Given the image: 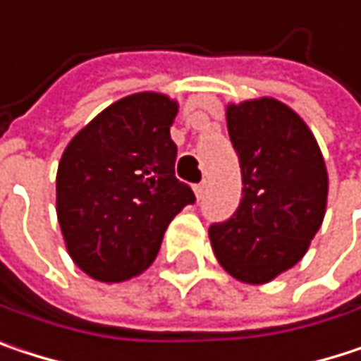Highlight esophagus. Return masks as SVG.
Wrapping results in <instances>:
<instances>
[{
	"label": "esophagus",
	"instance_id": "obj_1",
	"mask_svg": "<svg viewBox=\"0 0 361 361\" xmlns=\"http://www.w3.org/2000/svg\"><path fill=\"white\" fill-rule=\"evenodd\" d=\"M193 191H195L197 200H202L203 195H205V180H202V183H197V185L193 187Z\"/></svg>",
	"mask_w": 361,
	"mask_h": 361
}]
</instances>
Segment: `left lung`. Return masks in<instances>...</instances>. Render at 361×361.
Returning <instances> with one entry per match:
<instances>
[{"mask_svg":"<svg viewBox=\"0 0 361 361\" xmlns=\"http://www.w3.org/2000/svg\"><path fill=\"white\" fill-rule=\"evenodd\" d=\"M226 122L243 197L228 220L209 226V241L228 274L259 285L295 266L318 233L326 166L305 122L276 99L228 106Z\"/></svg>","mask_w":361,"mask_h":361,"instance_id":"left-lung-1","label":"left lung"}]
</instances>
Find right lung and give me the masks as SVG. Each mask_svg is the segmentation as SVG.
Listing matches in <instances>:
<instances>
[{"label":"right lung","mask_w":361,"mask_h":361,"mask_svg":"<svg viewBox=\"0 0 361 361\" xmlns=\"http://www.w3.org/2000/svg\"><path fill=\"white\" fill-rule=\"evenodd\" d=\"M176 112L166 95H128L68 143L56 180L58 220L70 257L95 281L141 274L172 218L195 203L191 187L174 174Z\"/></svg>","instance_id":"1"}]
</instances>
